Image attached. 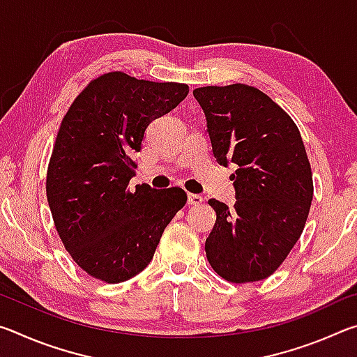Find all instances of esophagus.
<instances>
[{"mask_svg":"<svg viewBox=\"0 0 357 357\" xmlns=\"http://www.w3.org/2000/svg\"><path fill=\"white\" fill-rule=\"evenodd\" d=\"M187 203L193 204V206H198V204L203 203V197L197 195V193H189V197H187Z\"/></svg>","mask_w":357,"mask_h":357,"instance_id":"1","label":"esophagus"}]
</instances>
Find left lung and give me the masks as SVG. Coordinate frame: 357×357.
Here are the masks:
<instances>
[{
    "label": "left lung",
    "instance_id": "1",
    "mask_svg": "<svg viewBox=\"0 0 357 357\" xmlns=\"http://www.w3.org/2000/svg\"><path fill=\"white\" fill-rule=\"evenodd\" d=\"M214 157L234 164L236 203L211 198L217 219L204 250L228 282L263 280L288 257L309 217L313 181L298 126L259 89L234 83L193 89Z\"/></svg>",
    "mask_w": 357,
    "mask_h": 357
}]
</instances>
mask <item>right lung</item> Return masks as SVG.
<instances>
[{
    "label": "right lung",
    "mask_w": 357,
    "mask_h": 357,
    "mask_svg": "<svg viewBox=\"0 0 357 357\" xmlns=\"http://www.w3.org/2000/svg\"><path fill=\"white\" fill-rule=\"evenodd\" d=\"M189 94L184 83L108 72L77 96L58 130L47 200L66 250L91 277L119 283L154 257L165 227L184 206L179 187L129 189L144 130Z\"/></svg>",
    "instance_id": "right-lung-1"
}]
</instances>
